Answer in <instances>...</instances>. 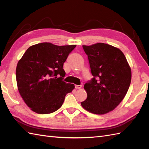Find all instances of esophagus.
I'll use <instances>...</instances> for the list:
<instances>
[{
	"label": "esophagus",
	"mask_w": 149,
	"mask_h": 149,
	"mask_svg": "<svg viewBox=\"0 0 149 149\" xmlns=\"http://www.w3.org/2000/svg\"><path fill=\"white\" fill-rule=\"evenodd\" d=\"M75 88L76 89H81L82 88V85H75Z\"/></svg>",
	"instance_id": "obj_1"
}]
</instances>
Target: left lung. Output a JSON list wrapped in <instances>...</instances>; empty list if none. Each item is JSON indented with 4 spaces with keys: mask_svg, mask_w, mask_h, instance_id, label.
I'll return each mask as SVG.
<instances>
[{
    "mask_svg": "<svg viewBox=\"0 0 149 149\" xmlns=\"http://www.w3.org/2000/svg\"><path fill=\"white\" fill-rule=\"evenodd\" d=\"M83 47L93 77L84 85L87 99L81 106L92 113L106 114L125 97L131 84V68L123 52L115 47L98 43Z\"/></svg>",
    "mask_w": 149,
    "mask_h": 149,
    "instance_id": "left-lung-1",
    "label": "left lung"
}]
</instances>
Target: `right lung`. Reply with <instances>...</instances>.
Returning <instances> with one entry per match:
<instances>
[{"label":"right lung","instance_id":"obj_1","mask_svg":"<svg viewBox=\"0 0 149 149\" xmlns=\"http://www.w3.org/2000/svg\"><path fill=\"white\" fill-rule=\"evenodd\" d=\"M76 45L58 46L41 43L26 50L16 69L18 89L34 112L49 114L61 107L74 84L63 81V64Z\"/></svg>","mask_w":149,"mask_h":149}]
</instances>
